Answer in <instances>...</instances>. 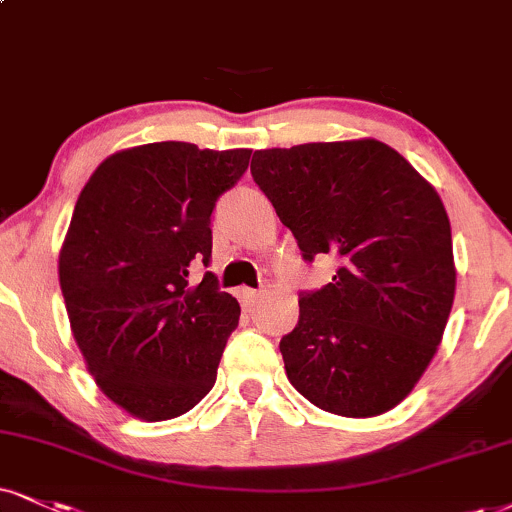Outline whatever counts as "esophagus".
Here are the masks:
<instances>
[{"label":"esophagus","mask_w":512,"mask_h":512,"mask_svg":"<svg viewBox=\"0 0 512 512\" xmlns=\"http://www.w3.org/2000/svg\"><path fill=\"white\" fill-rule=\"evenodd\" d=\"M239 299H242L244 306H254L261 299V292H256V289H239Z\"/></svg>","instance_id":"1"}]
</instances>
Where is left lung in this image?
Returning a JSON list of instances; mask_svg holds the SVG:
<instances>
[{
    "label": "left lung",
    "instance_id": "obj_1",
    "mask_svg": "<svg viewBox=\"0 0 512 512\" xmlns=\"http://www.w3.org/2000/svg\"><path fill=\"white\" fill-rule=\"evenodd\" d=\"M254 159L251 178L304 261L339 258L332 282L299 294V323L280 342L289 382L327 413H387L437 353L456 294L437 189L377 140L263 149Z\"/></svg>",
    "mask_w": 512,
    "mask_h": 512
}]
</instances>
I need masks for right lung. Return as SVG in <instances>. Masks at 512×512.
Instances as JSON below:
<instances>
[{
	"instance_id": "right-lung-1",
	"label": "right lung",
	"mask_w": 512,
	"mask_h": 512,
	"mask_svg": "<svg viewBox=\"0 0 512 512\" xmlns=\"http://www.w3.org/2000/svg\"><path fill=\"white\" fill-rule=\"evenodd\" d=\"M251 149L154 142L118 151L82 187L59 256L75 342L109 399L135 418H178L213 389L239 304L211 258V213Z\"/></svg>"
}]
</instances>
